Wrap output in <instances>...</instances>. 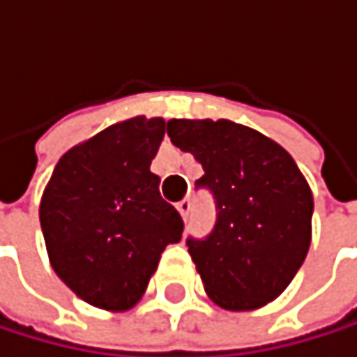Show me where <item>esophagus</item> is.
<instances>
[{
  "mask_svg": "<svg viewBox=\"0 0 357 357\" xmlns=\"http://www.w3.org/2000/svg\"><path fill=\"white\" fill-rule=\"evenodd\" d=\"M178 213H181V217L187 221V217H189V211H191V202L189 200H183V202H178Z\"/></svg>",
  "mask_w": 357,
  "mask_h": 357,
  "instance_id": "34e87169",
  "label": "esophagus"
}]
</instances>
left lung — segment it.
<instances>
[{
  "label": "left lung",
  "mask_w": 357,
  "mask_h": 357,
  "mask_svg": "<svg viewBox=\"0 0 357 357\" xmlns=\"http://www.w3.org/2000/svg\"><path fill=\"white\" fill-rule=\"evenodd\" d=\"M168 136L204 168L195 187L213 193L217 221L206 238H187L213 302L251 311L291 283L311 245L313 193L291 155L227 119H172Z\"/></svg>",
  "instance_id": "left-lung-1"
}]
</instances>
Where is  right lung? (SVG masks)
I'll use <instances>...</instances> for the list:
<instances>
[{"label": "right lung", "instance_id": "obj_1", "mask_svg": "<svg viewBox=\"0 0 357 357\" xmlns=\"http://www.w3.org/2000/svg\"><path fill=\"white\" fill-rule=\"evenodd\" d=\"M164 134V119L114 123L72 146L42 193L40 225L52 271L98 309H132L164 249L181 241L183 219L151 172Z\"/></svg>", "mask_w": 357, "mask_h": 357}]
</instances>
